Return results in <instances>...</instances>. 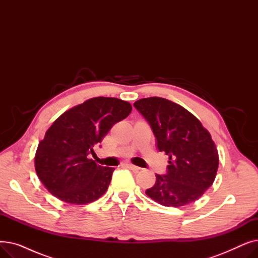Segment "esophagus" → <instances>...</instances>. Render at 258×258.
<instances>
[{"label":"esophagus","mask_w":258,"mask_h":258,"mask_svg":"<svg viewBox=\"0 0 258 258\" xmlns=\"http://www.w3.org/2000/svg\"><path fill=\"white\" fill-rule=\"evenodd\" d=\"M126 166L131 169V170H133V171H139L141 168L140 167H138V166H135V165H133V164H126Z\"/></svg>","instance_id":"esophagus-1"}]
</instances>
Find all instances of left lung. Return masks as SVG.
Listing matches in <instances>:
<instances>
[{
  "label": "left lung",
  "instance_id": "1",
  "mask_svg": "<svg viewBox=\"0 0 258 258\" xmlns=\"http://www.w3.org/2000/svg\"><path fill=\"white\" fill-rule=\"evenodd\" d=\"M150 123L157 147L168 157L166 174H156L145 194L166 207H181L200 199L213 184L219 154L209 132L180 104L161 97L134 103Z\"/></svg>",
  "mask_w": 258,
  "mask_h": 258
}]
</instances>
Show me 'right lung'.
Returning a JSON list of instances; mask_svg holds the SVG:
<instances>
[{"label": "right lung", "instance_id": "obj_1", "mask_svg": "<svg viewBox=\"0 0 258 258\" xmlns=\"http://www.w3.org/2000/svg\"><path fill=\"white\" fill-rule=\"evenodd\" d=\"M132 105L113 97H95L61 114L38 143L34 164L48 191L68 204L84 205L107 190L115 168L97 165L88 155Z\"/></svg>", "mask_w": 258, "mask_h": 258}]
</instances>
